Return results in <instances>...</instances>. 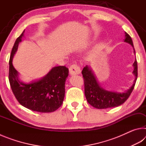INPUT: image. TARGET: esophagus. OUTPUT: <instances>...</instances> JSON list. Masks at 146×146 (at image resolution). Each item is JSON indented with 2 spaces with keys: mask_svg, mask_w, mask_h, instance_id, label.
<instances>
[{
  "mask_svg": "<svg viewBox=\"0 0 146 146\" xmlns=\"http://www.w3.org/2000/svg\"><path fill=\"white\" fill-rule=\"evenodd\" d=\"M69 70H70V73L71 75H78L81 71L80 66L77 65V64H73V65H71Z\"/></svg>",
  "mask_w": 146,
  "mask_h": 146,
  "instance_id": "obj_1",
  "label": "esophagus"
}]
</instances>
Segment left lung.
Returning <instances> with one entry per match:
<instances>
[{
  "mask_svg": "<svg viewBox=\"0 0 146 146\" xmlns=\"http://www.w3.org/2000/svg\"><path fill=\"white\" fill-rule=\"evenodd\" d=\"M124 42L129 43L133 47L134 53L135 51L133 46V40L127 33H125ZM133 73L135 76L133 84L129 90L123 93H118L115 91H107L99 85L98 81L94 75L90 67L86 66L82 71V76L84 81V93L88 102L91 106L97 109H107L117 107L124 103L131 95L134 89L138 76L137 61L135 59L133 63Z\"/></svg>",
  "mask_w": 146,
  "mask_h": 146,
  "instance_id": "8db88e82",
  "label": "left lung"
}]
</instances>
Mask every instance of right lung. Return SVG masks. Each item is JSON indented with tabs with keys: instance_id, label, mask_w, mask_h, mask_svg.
Here are the masks:
<instances>
[{
	"instance_id": "obj_1",
	"label": "right lung",
	"mask_w": 146,
	"mask_h": 146,
	"mask_svg": "<svg viewBox=\"0 0 146 146\" xmlns=\"http://www.w3.org/2000/svg\"><path fill=\"white\" fill-rule=\"evenodd\" d=\"M24 31L15 40L9 58V81L11 88L17 100L24 107L40 113L53 112L62 104L69 70L66 66H56L36 81L24 83L20 80L19 73L13 67L12 61Z\"/></svg>"
}]
</instances>
